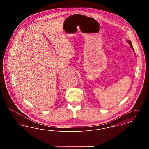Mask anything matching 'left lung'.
I'll list each match as a JSON object with an SVG mask.
<instances>
[{"instance_id": "1", "label": "left lung", "mask_w": 149, "mask_h": 149, "mask_svg": "<svg viewBox=\"0 0 149 149\" xmlns=\"http://www.w3.org/2000/svg\"><path fill=\"white\" fill-rule=\"evenodd\" d=\"M127 42L130 44V46H131V49H132V50H133L134 51H134V48H133V47H132V43H131V42L130 41H127Z\"/></svg>"}]
</instances>
